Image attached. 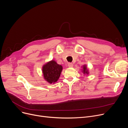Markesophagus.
<instances>
[{"label":"esophagus","mask_w":128,"mask_h":128,"mask_svg":"<svg viewBox=\"0 0 128 128\" xmlns=\"http://www.w3.org/2000/svg\"><path fill=\"white\" fill-rule=\"evenodd\" d=\"M73 64L72 63H68V66L69 68H73Z\"/></svg>","instance_id":"esophagus-1"}]
</instances>
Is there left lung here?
I'll return each instance as SVG.
<instances>
[{
  "instance_id": "8db88e82",
  "label": "left lung",
  "mask_w": 128,
  "mask_h": 128,
  "mask_svg": "<svg viewBox=\"0 0 128 128\" xmlns=\"http://www.w3.org/2000/svg\"><path fill=\"white\" fill-rule=\"evenodd\" d=\"M82 73L84 74H85V75H88V74H89L88 69L87 68L86 65H84L82 66Z\"/></svg>"
}]
</instances>
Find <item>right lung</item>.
<instances>
[{
  "label": "right lung",
  "instance_id": "obj_1",
  "mask_svg": "<svg viewBox=\"0 0 128 128\" xmlns=\"http://www.w3.org/2000/svg\"><path fill=\"white\" fill-rule=\"evenodd\" d=\"M62 70V66L58 64L54 60L49 61L42 67L44 80L50 84H54L60 78Z\"/></svg>",
  "mask_w": 128,
  "mask_h": 128
}]
</instances>
